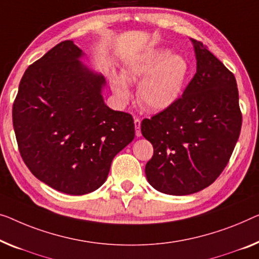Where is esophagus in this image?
I'll return each instance as SVG.
<instances>
[{"label":"esophagus","mask_w":259,"mask_h":259,"mask_svg":"<svg viewBox=\"0 0 259 259\" xmlns=\"http://www.w3.org/2000/svg\"><path fill=\"white\" fill-rule=\"evenodd\" d=\"M134 124H135V134H136L137 137H141L142 136V133H141V119L140 118H135L134 119Z\"/></svg>","instance_id":"esophagus-1"}]
</instances>
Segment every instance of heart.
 <instances>
[{"instance_id":"1","label":"heart","mask_w":259,"mask_h":259,"mask_svg":"<svg viewBox=\"0 0 259 259\" xmlns=\"http://www.w3.org/2000/svg\"><path fill=\"white\" fill-rule=\"evenodd\" d=\"M188 72L186 59L180 55H168L165 50H150L131 60L123 68L126 82H141L137 100L146 109L163 110L172 106L181 94ZM125 81L118 76L111 80V87L119 101L125 102L130 91Z\"/></svg>"}]
</instances>
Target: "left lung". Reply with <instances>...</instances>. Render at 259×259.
<instances>
[{"label":"left lung","instance_id":"obj_1","mask_svg":"<svg viewBox=\"0 0 259 259\" xmlns=\"http://www.w3.org/2000/svg\"><path fill=\"white\" fill-rule=\"evenodd\" d=\"M196 73L183 95L141 123L153 156L145 165L150 185L165 194L187 195L219 178L242 126L235 75L206 45L193 40Z\"/></svg>","mask_w":259,"mask_h":259}]
</instances>
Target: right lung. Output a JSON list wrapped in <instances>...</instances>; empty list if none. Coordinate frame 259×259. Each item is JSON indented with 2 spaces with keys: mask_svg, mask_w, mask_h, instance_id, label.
I'll use <instances>...</instances> for the list:
<instances>
[{
  "mask_svg": "<svg viewBox=\"0 0 259 259\" xmlns=\"http://www.w3.org/2000/svg\"><path fill=\"white\" fill-rule=\"evenodd\" d=\"M81 56L72 40L57 44L26 68L13 106L23 161L37 179L71 195L98 190L135 137L133 116L105 105L106 80Z\"/></svg>",
  "mask_w": 259,
  "mask_h": 259,
  "instance_id": "right-lung-1",
  "label": "right lung"
}]
</instances>
